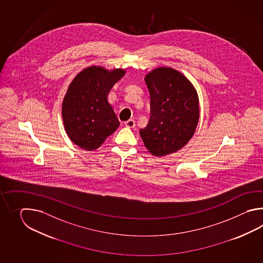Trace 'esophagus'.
Instances as JSON below:
<instances>
[{"mask_svg": "<svg viewBox=\"0 0 263 263\" xmlns=\"http://www.w3.org/2000/svg\"><path fill=\"white\" fill-rule=\"evenodd\" d=\"M125 126H126L127 128H134L135 121H134V119H129V120L125 122Z\"/></svg>", "mask_w": 263, "mask_h": 263, "instance_id": "1", "label": "esophagus"}]
</instances>
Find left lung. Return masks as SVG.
Returning a JSON list of instances; mask_svg holds the SVG:
<instances>
[{
    "label": "left lung",
    "instance_id": "left-lung-1",
    "mask_svg": "<svg viewBox=\"0 0 263 263\" xmlns=\"http://www.w3.org/2000/svg\"><path fill=\"white\" fill-rule=\"evenodd\" d=\"M145 81L151 95V118L140 136L151 154L165 156L182 148L195 134L198 97L190 81L171 67H158Z\"/></svg>",
    "mask_w": 263,
    "mask_h": 263
}]
</instances>
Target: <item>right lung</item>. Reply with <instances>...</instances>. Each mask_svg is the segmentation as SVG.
Returning a JSON list of instances; mask_svg holds the SVG:
<instances>
[{
    "label": "right lung",
    "instance_id": "obj_1",
    "mask_svg": "<svg viewBox=\"0 0 263 263\" xmlns=\"http://www.w3.org/2000/svg\"><path fill=\"white\" fill-rule=\"evenodd\" d=\"M124 74L120 68L89 67L69 84L62 116L68 137L81 148L95 151L118 129L120 123L107 96Z\"/></svg>",
    "mask_w": 263,
    "mask_h": 263
}]
</instances>
